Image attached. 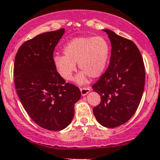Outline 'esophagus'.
<instances>
[{
	"mask_svg": "<svg viewBox=\"0 0 160 160\" xmlns=\"http://www.w3.org/2000/svg\"><path fill=\"white\" fill-rule=\"evenodd\" d=\"M80 91L82 96H85L88 93H89L90 91H91V89H90L89 88H81Z\"/></svg>",
	"mask_w": 160,
	"mask_h": 160,
	"instance_id": "esophagus-1",
	"label": "esophagus"
}]
</instances>
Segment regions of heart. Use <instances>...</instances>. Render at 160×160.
<instances>
[{
  "instance_id": "obj_1",
  "label": "heart",
  "mask_w": 160,
  "mask_h": 160,
  "mask_svg": "<svg viewBox=\"0 0 160 160\" xmlns=\"http://www.w3.org/2000/svg\"><path fill=\"white\" fill-rule=\"evenodd\" d=\"M64 55L56 54L54 63L63 79H72L76 69V63L82 72L76 77V82L84 83L86 76L97 78L106 69L109 58L110 46L104 37H79L69 41L63 47Z\"/></svg>"
}]
</instances>
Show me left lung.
Returning a JSON list of instances; mask_svg holds the SVG:
<instances>
[{
	"instance_id": "1",
	"label": "left lung",
	"mask_w": 160,
	"mask_h": 160,
	"mask_svg": "<svg viewBox=\"0 0 160 160\" xmlns=\"http://www.w3.org/2000/svg\"><path fill=\"white\" fill-rule=\"evenodd\" d=\"M112 45L110 63L104 74L92 86L101 101L93 109L103 127H119L132 117L144 92L145 69L142 56L130 39L106 29Z\"/></svg>"
}]
</instances>
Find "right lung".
<instances>
[{
	"instance_id": "1",
	"label": "right lung",
	"mask_w": 160,
	"mask_h": 160,
	"mask_svg": "<svg viewBox=\"0 0 160 160\" xmlns=\"http://www.w3.org/2000/svg\"><path fill=\"white\" fill-rule=\"evenodd\" d=\"M64 28L46 32L25 41L15 58V87L30 118L42 128L63 129L74 117L79 88L66 83L54 63V50Z\"/></svg>"
}]
</instances>
